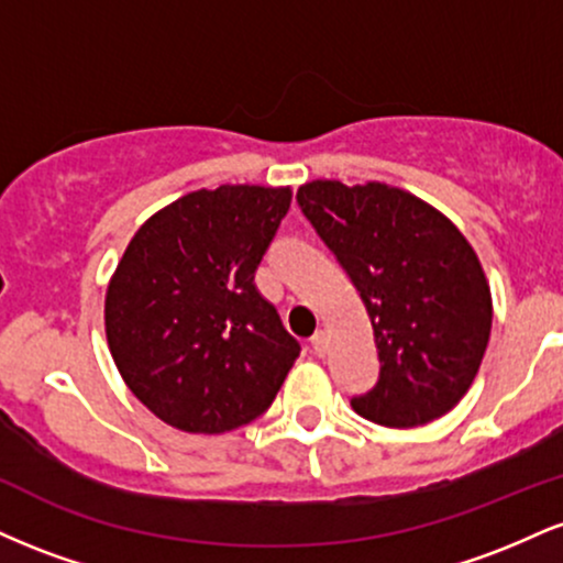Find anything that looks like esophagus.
<instances>
[{"label": "esophagus", "mask_w": 563, "mask_h": 563, "mask_svg": "<svg viewBox=\"0 0 563 563\" xmlns=\"http://www.w3.org/2000/svg\"><path fill=\"white\" fill-rule=\"evenodd\" d=\"M309 346H312V352L318 354V357H322V354L328 352V335H325V331H314L312 339H309Z\"/></svg>", "instance_id": "obj_1"}]
</instances>
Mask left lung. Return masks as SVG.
<instances>
[{"mask_svg": "<svg viewBox=\"0 0 563 563\" xmlns=\"http://www.w3.org/2000/svg\"><path fill=\"white\" fill-rule=\"evenodd\" d=\"M373 322L376 384L352 397L367 421L412 429L468 391L493 328V299L466 238L397 187L318 179L296 192Z\"/></svg>", "mask_w": 563, "mask_h": 563, "instance_id": "obj_1", "label": "left lung"}]
</instances>
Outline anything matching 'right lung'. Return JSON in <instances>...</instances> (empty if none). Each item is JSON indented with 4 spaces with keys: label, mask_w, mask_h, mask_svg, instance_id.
<instances>
[{
    "label": "right lung",
    "mask_w": 563,
    "mask_h": 563,
    "mask_svg": "<svg viewBox=\"0 0 563 563\" xmlns=\"http://www.w3.org/2000/svg\"><path fill=\"white\" fill-rule=\"evenodd\" d=\"M288 187L222 185L174 200L132 238L106 296L113 363L134 397L190 434L260 418L299 341L254 286Z\"/></svg>",
    "instance_id": "obj_1"
}]
</instances>
